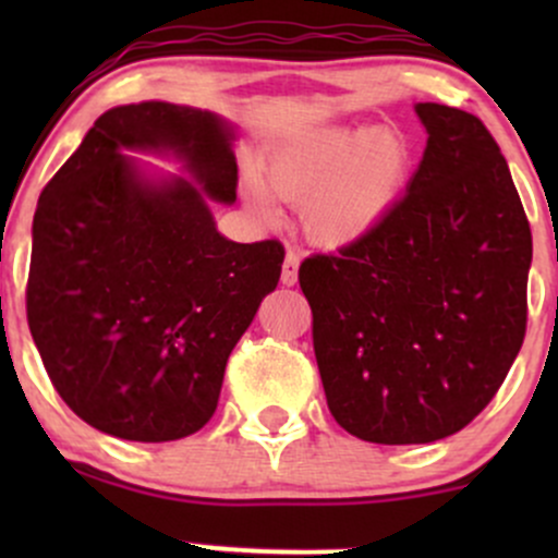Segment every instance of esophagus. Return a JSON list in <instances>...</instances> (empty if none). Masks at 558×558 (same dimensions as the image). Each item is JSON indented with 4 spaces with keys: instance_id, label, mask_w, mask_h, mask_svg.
I'll list each match as a JSON object with an SVG mask.
<instances>
[{
    "instance_id": "obj_1",
    "label": "esophagus",
    "mask_w": 558,
    "mask_h": 558,
    "mask_svg": "<svg viewBox=\"0 0 558 558\" xmlns=\"http://www.w3.org/2000/svg\"><path fill=\"white\" fill-rule=\"evenodd\" d=\"M299 254L296 252H288L286 262H283V272H280V283L283 286H296L299 280Z\"/></svg>"
}]
</instances>
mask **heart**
<instances>
[{
    "instance_id": "heart-1",
    "label": "heart",
    "mask_w": 558,
    "mask_h": 558,
    "mask_svg": "<svg viewBox=\"0 0 558 558\" xmlns=\"http://www.w3.org/2000/svg\"><path fill=\"white\" fill-rule=\"evenodd\" d=\"M412 149L396 131L341 128L288 144L267 165V187L280 202L301 207V228L319 246L362 241L396 207L409 175ZM243 198L265 222L278 207L254 175H243Z\"/></svg>"
}]
</instances>
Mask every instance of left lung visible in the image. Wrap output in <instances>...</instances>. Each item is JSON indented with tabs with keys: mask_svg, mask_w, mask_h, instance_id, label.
<instances>
[{
	"mask_svg": "<svg viewBox=\"0 0 558 558\" xmlns=\"http://www.w3.org/2000/svg\"><path fill=\"white\" fill-rule=\"evenodd\" d=\"M417 172L386 220L301 262L330 414L369 444H433L470 425L527 328L533 235L509 165L475 114L414 105Z\"/></svg>",
	"mask_w": 558,
	"mask_h": 558,
	"instance_id": "left-lung-1",
	"label": "left lung"
}]
</instances>
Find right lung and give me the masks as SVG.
<instances>
[{
	"mask_svg": "<svg viewBox=\"0 0 558 558\" xmlns=\"http://www.w3.org/2000/svg\"><path fill=\"white\" fill-rule=\"evenodd\" d=\"M233 138L196 107H112L38 196L28 328L57 393L96 430L141 444L202 430L278 286L280 241L215 228L209 202H235ZM123 150L172 154L192 178L155 179Z\"/></svg>",
	"mask_w": 558,
	"mask_h": 558,
	"instance_id": "right-lung-1",
	"label": "right lung"
}]
</instances>
